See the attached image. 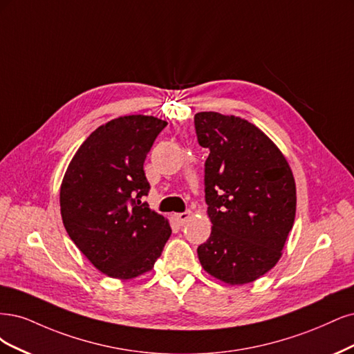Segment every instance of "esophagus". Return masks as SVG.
<instances>
[{
  "label": "esophagus",
  "instance_id": "34e87169",
  "mask_svg": "<svg viewBox=\"0 0 354 354\" xmlns=\"http://www.w3.org/2000/svg\"><path fill=\"white\" fill-rule=\"evenodd\" d=\"M175 219L179 225H185L191 219V212H184V213H176Z\"/></svg>",
  "mask_w": 354,
  "mask_h": 354
}]
</instances>
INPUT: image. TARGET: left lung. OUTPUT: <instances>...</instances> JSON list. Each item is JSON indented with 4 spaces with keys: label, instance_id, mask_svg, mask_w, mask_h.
<instances>
[{
    "label": "left lung",
    "instance_id": "left-lung-1",
    "mask_svg": "<svg viewBox=\"0 0 354 354\" xmlns=\"http://www.w3.org/2000/svg\"><path fill=\"white\" fill-rule=\"evenodd\" d=\"M198 144L209 148L204 169L209 239L197 248L209 275L244 285L275 266L292 230L297 206L287 158L256 124L238 116L200 111Z\"/></svg>",
    "mask_w": 354,
    "mask_h": 354
}]
</instances>
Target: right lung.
Instances as JSON below:
<instances>
[{
    "mask_svg": "<svg viewBox=\"0 0 354 354\" xmlns=\"http://www.w3.org/2000/svg\"><path fill=\"white\" fill-rule=\"evenodd\" d=\"M167 122L120 116L98 127L77 148L60 187L63 225L100 272L133 279L154 268L172 230L141 198L150 184L144 162Z\"/></svg>",
    "mask_w": 354,
    "mask_h": 354,
    "instance_id": "right-lung-1",
    "label": "right lung"
}]
</instances>
